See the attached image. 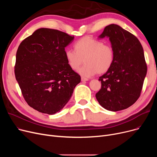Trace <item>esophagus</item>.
<instances>
[{"mask_svg":"<svg viewBox=\"0 0 157 157\" xmlns=\"http://www.w3.org/2000/svg\"><path fill=\"white\" fill-rule=\"evenodd\" d=\"M88 79L86 78H85V77H81V81H88Z\"/></svg>","mask_w":157,"mask_h":157,"instance_id":"1","label":"esophagus"}]
</instances>
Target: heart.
I'll return each mask as SVG.
<instances>
[{
    "mask_svg": "<svg viewBox=\"0 0 157 157\" xmlns=\"http://www.w3.org/2000/svg\"><path fill=\"white\" fill-rule=\"evenodd\" d=\"M74 48L75 51H65L66 60L73 70H78L85 61V64L79 70V73L83 76L91 77L97 72L104 74L111 67L114 62L113 47L91 36L80 39L74 44Z\"/></svg>",
    "mask_w": 157,
    "mask_h": 157,
    "instance_id": "obj_1",
    "label": "heart"
}]
</instances>
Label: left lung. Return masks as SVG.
<instances>
[{"mask_svg":"<svg viewBox=\"0 0 157 157\" xmlns=\"http://www.w3.org/2000/svg\"><path fill=\"white\" fill-rule=\"evenodd\" d=\"M105 36L114 49V60L111 67L99 77L101 88L95 97L104 108L117 111L128 108L141 95L147 65L143 46L134 35L111 24L99 37Z\"/></svg>","mask_w":157,"mask_h":157,"instance_id":"obj_1","label":"left lung"}]
</instances>
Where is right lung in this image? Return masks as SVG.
Segmentation results:
<instances>
[{"instance_id": "obj_1", "label": "right lung", "mask_w": 157, "mask_h": 157, "mask_svg": "<svg viewBox=\"0 0 157 157\" xmlns=\"http://www.w3.org/2000/svg\"><path fill=\"white\" fill-rule=\"evenodd\" d=\"M74 37L56 29L36 30L20 43L14 74L24 99L39 112L53 114L71 98L81 76L68 65L65 48Z\"/></svg>"}]
</instances>
